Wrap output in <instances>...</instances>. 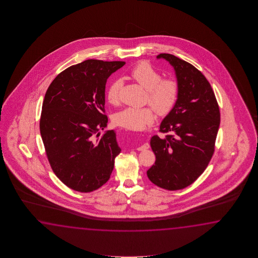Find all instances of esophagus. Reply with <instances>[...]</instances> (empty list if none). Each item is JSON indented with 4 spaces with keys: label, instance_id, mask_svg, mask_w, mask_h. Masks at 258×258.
I'll list each match as a JSON object with an SVG mask.
<instances>
[{
    "label": "esophagus",
    "instance_id": "esophagus-1",
    "mask_svg": "<svg viewBox=\"0 0 258 258\" xmlns=\"http://www.w3.org/2000/svg\"><path fill=\"white\" fill-rule=\"evenodd\" d=\"M149 144L148 143H145L144 145H142L141 147H139V148H137V150H139V151H142V150H146V149H148L149 148Z\"/></svg>",
    "mask_w": 258,
    "mask_h": 258
}]
</instances>
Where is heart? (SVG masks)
<instances>
[{
	"mask_svg": "<svg viewBox=\"0 0 258 258\" xmlns=\"http://www.w3.org/2000/svg\"><path fill=\"white\" fill-rule=\"evenodd\" d=\"M129 77L147 90L146 101L159 115L169 114L175 107L180 92L178 83L172 78L162 79V75L148 61L143 60L134 66ZM121 85V81L116 79L106 89V99L110 104L118 103ZM153 109L150 107H127L116 113L113 121L118 126L141 131L155 121Z\"/></svg>",
	"mask_w": 258,
	"mask_h": 258,
	"instance_id": "b5f03b06",
	"label": "heart"
}]
</instances>
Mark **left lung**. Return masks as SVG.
Segmentation results:
<instances>
[{
  "mask_svg": "<svg viewBox=\"0 0 258 258\" xmlns=\"http://www.w3.org/2000/svg\"><path fill=\"white\" fill-rule=\"evenodd\" d=\"M157 58L174 68L180 92L175 107L159 126V132L173 135L152 137L156 161L147 174L157 186L174 191L192 184L208 167L220 113L214 91L201 72L174 55L160 53Z\"/></svg>",
  "mask_w": 258,
  "mask_h": 258,
  "instance_id": "left-lung-1",
  "label": "left lung"
}]
</instances>
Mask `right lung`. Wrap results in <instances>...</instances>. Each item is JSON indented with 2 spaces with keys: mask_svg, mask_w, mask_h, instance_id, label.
I'll list each match as a JSON object with an SVG mask.
<instances>
[{
  "mask_svg": "<svg viewBox=\"0 0 258 258\" xmlns=\"http://www.w3.org/2000/svg\"><path fill=\"white\" fill-rule=\"evenodd\" d=\"M124 61L84 60L60 73L45 94L39 130L55 175L75 191L89 192L110 179L121 152L107 126L105 86Z\"/></svg>",
  "mask_w": 258,
  "mask_h": 258,
  "instance_id": "right-lung-1",
  "label": "right lung"
}]
</instances>
